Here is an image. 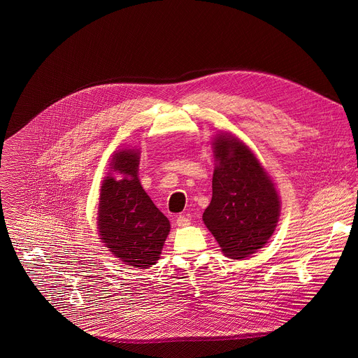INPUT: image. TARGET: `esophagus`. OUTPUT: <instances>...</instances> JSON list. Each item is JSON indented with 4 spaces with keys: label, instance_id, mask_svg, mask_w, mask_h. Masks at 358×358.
I'll return each mask as SVG.
<instances>
[{
    "label": "esophagus",
    "instance_id": "obj_1",
    "mask_svg": "<svg viewBox=\"0 0 358 358\" xmlns=\"http://www.w3.org/2000/svg\"><path fill=\"white\" fill-rule=\"evenodd\" d=\"M176 225H178L179 228L189 227V225H190V218L186 217V215H178V217H176Z\"/></svg>",
    "mask_w": 358,
    "mask_h": 358
}]
</instances>
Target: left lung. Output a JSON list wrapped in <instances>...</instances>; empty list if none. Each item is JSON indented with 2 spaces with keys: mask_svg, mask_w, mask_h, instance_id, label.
Instances as JSON below:
<instances>
[{
  "mask_svg": "<svg viewBox=\"0 0 358 358\" xmlns=\"http://www.w3.org/2000/svg\"><path fill=\"white\" fill-rule=\"evenodd\" d=\"M213 149V195L202 218L225 257L244 259L273 235L280 196L255 155L236 137L218 134Z\"/></svg>",
  "mask_w": 358,
  "mask_h": 358,
  "instance_id": "obj_1",
  "label": "left lung"
}]
</instances>
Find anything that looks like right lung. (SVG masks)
Here are the masks:
<instances>
[{
    "label": "right lung",
    "mask_w": 358,
    "mask_h": 358,
    "mask_svg": "<svg viewBox=\"0 0 358 358\" xmlns=\"http://www.w3.org/2000/svg\"><path fill=\"white\" fill-rule=\"evenodd\" d=\"M140 150L122 149L113 155L99 198L97 229L104 245L122 262L148 268L159 261L171 225L152 202L138 179Z\"/></svg>",
    "instance_id": "1"
}]
</instances>
